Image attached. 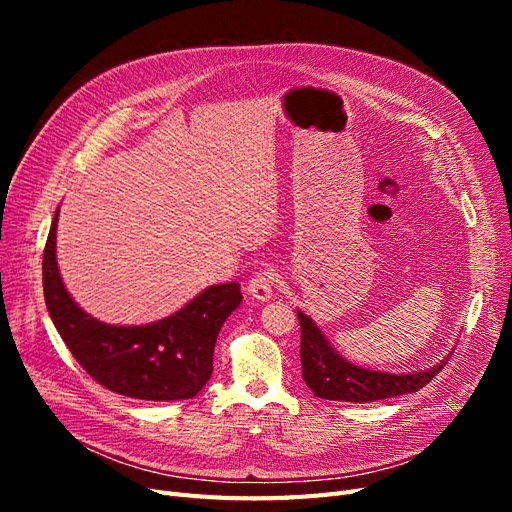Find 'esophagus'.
<instances>
[{
    "label": "esophagus",
    "instance_id": "34e87169",
    "mask_svg": "<svg viewBox=\"0 0 512 512\" xmlns=\"http://www.w3.org/2000/svg\"><path fill=\"white\" fill-rule=\"evenodd\" d=\"M273 284H275L273 269L258 271L250 280V284H247V292H250V297L258 301H269L273 297Z\"/></svg>",
    "mask_w": 512,
    "mask_h": 512
}]
</instances>
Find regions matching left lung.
<instances>
[{
  "label": "left lung",
  "instance_id": "8db88e82",
  "mask_svg": "<svg viewBox=\"0 0 512 512\" xmlns=\"http://www.w3.org/2000/svg\"><path fill=\"white\" fill-rule=\"evenodd\" d=\"M297 316L301 324L303 380L320 399L365 404V401L414 393L429 384L433 376H438L448 361L446 359L425 371H416V374L401 376L365 369L352 365L344 356H339L327 339H324L322 331L316 327L312 318L305 316L303 312H297Z\"/></svg>",
  "mask_w": 512,
  "mask_h": 512
}]
</instances>
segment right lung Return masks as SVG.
Listing matches in <instances>:
<instances>
[{
	"label": "right lung",
	"mask_w": 512,
	"mask_h": 512,
	"mask_svg": "<svg viewBox=\"0 0 512 512\" xmlns=\"http://www.w3.org/2000/svg\"><path fill=\"white\" fill-rule=\"evenodd\" d=\"M57 211L42 256L44 301L72 356L104 389L147 401L192 399L213 371L224 320L239 307L237 282L209 286L179 312L143 327H117L85 314L57 269Z\"/></svg>",
	"instance_id": "1"
}]
</instances>
